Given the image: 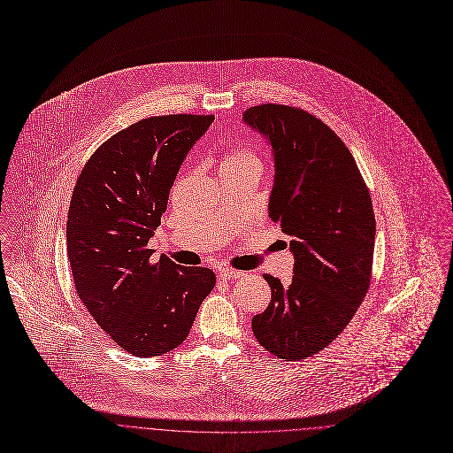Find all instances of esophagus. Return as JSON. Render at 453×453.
Returning <instances> with one entry per match:
<instances>
[{"mask_svg":"<svg viewBox=\"0 0 453 453\" xmlns=\"http://www.w3.org/2000/svg\"><path fill=\"white\" fill-rule=\"evenodd\" d=\"M242 277V273L241 271H235V269H221L219 271V279L221 280H235V279H241Z\"/></svg>","mask_w":453,"mask_h":453,"instance_id":"34e87169","label":"esophagus"}]
</instances>
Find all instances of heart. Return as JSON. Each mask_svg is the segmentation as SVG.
Segmentation results:
<instances>
[{"label": "heart", "instance_id": "heart-1", "mask_svg": "<svg viewBox=\"0 0 453 453\" xmlns=\"http://www.w3.org/2000/svg\"><path fill=\"white\" fill-rule=\"evenodd\" d=\"M244 165H260L257 151L250 146H230L221 158V171L237 169Z\"/></svg>", "mask_w": 453, "mask_h": 453}]
</instances>
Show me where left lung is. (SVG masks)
Instances as JSON below:
<instances>
[{
	"label": "left lung",
	"mask_w": 453,
	"mask_h": 453,
	"mask_svg": "<svg viewBox=\"0 0 453 453\" xmlns=\"http://www.w3.org/2000/svg\"><path fill=\"white\" fill-rule=\"evenodd\" d=\"M273 148L269 218L291 237L289 288L264 275L271 302L251 319L267 351L300 360L326 348L349 323L372 284L375 214L353 155L316 116L264 104L242 116Z\"/></svg>",
	"instance_id": "left-lung-1"
}]
</instances>
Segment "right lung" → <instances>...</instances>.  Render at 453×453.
I'll use <instances>...</instances> for the list:
<instances>
[{
  "mask_svg": "<svg viewBox=\"0 0 453 453\" xmlns=\"http://www.w3.org/2000/svg\"><path fill=\"white\" fill-rule=\"evenodd\" d=\"M214 116H153L107 139L83 165L65 241L76 293L125 351L158 357L191 332L216 286L209 267L180 265L148 241L165 212L176 173Z\"/></svg>",
  "mask_w": 453,
  "mask_h": 453,
  "instance_id": "obj_1",
  "label": "right lung"
}]
</instances>
